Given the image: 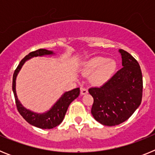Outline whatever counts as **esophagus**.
<instances>
[{
  "instance_id": "obj_1",
  "label": "esophagus",
  "mask_w": 155,
  "mask_h": 155,
  "mask_svg": "<svg viewBox=\"0 0 155 155\" xmlns=\"http://www.w3.org/2000/svg\"><path fill=\"white\" fill-rule=\"evenodd\" d=\"M87 92H88V91H87V88H85V87H81V94H87Z\"/></svg>"
}]
</instances>
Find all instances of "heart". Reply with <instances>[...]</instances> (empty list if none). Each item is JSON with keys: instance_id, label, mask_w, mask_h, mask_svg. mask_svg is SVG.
<instances>
[{"instance_id": "b5f03b06", "label": "heart", "mask_w": 155, "mask_h": 155, "mask_svg": "<svg viewBox=\"0 0 155 155\" xmlns=\"http://www.w3.org/2000/svg\"><path fill=\"white\" fill-rule=\"evenodd\" d=\"M116 63L105 57H94L82 64V71L91 74V81L94 84H105L113 76L116 70Z\"/></svg>"}]
</instances>
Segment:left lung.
<instances>
[{"label":"left lung","instance_id":"obj_1","mask_svg":"<svg viewBox=\"0 0 155 155\" xmlns=\"http://www.w3.org/2000/svg\"><path fill=\"white\" fill-rule=\"evenodd\" d=\"M119 52L123 68L99 87L88 92L94 98L91 114L104 126L119 125L128 120L141 103L143 78L136 59L124 50Z\"/></svg>","mask_w":155,"mask_h":155}]
</instances>
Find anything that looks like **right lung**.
<instances>
[{
  "instance_id": "1",
  "label": "right lung",
  "mask_w": 155,
  "mask_h": 155,
  "mask_svg": "<svg viewBox=\"0 0 155 155\" xmlns=\"http://www.w3.org/2000/svg\"><path fill=\"white\" fill-rule=\"evenodd\" d=\"M54 53L51 50H47L45 49H39L35 51L31 52L26 55L19 63L18 66L14 72L13 81H12V90L15 98V103L18 113L21 114L25 120L31 125L40 129H52L60 125L62 123L65 116L67 110L69 107L70 104L73 102L75 98L80 94V88L77 87L71 91L64 93L60 99L52 106L51 109L44 113H36L32 111L27 109L21 105V103L18 99L16 94V78L18 72L21 70L23 64L25 61L32 58L34 57H42L45 55H53Z\"/></svg>"
}]
</instances>
